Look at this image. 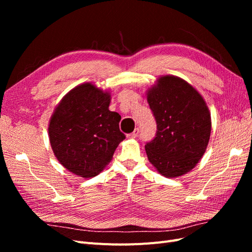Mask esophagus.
Wrapping results in <instances>:
<instances>
[{"label": "esophagus", "instance_id": "obj_1", "mask_svg": "<svg viewBox=\"0 0 252 252\" xmlns=\"http://www.w3.org/2000/svg\"><path fill=\"white\" fill-rule=\"evenodd\" d=\"M139 132H140L139 128H135L133 132H131V133H129V134H127V135H126V136H127V139H135L136 136H138Z\"/></svg>", "mask_w": 252, "mask_h": 252}]
</instances>
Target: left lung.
Here are the masks:
<instances>
[{"label":"left lung","instance_id":"obj_1","mask_svg":"<svg viewBox=\"0 0 252 252\" xmlns=\"http://www.w3.org/2000/svg\"><path fill=\"white\" fill-rule=\"evenodd\" d=\"M147 102L158 128L145 145L149 162L166 178L181 177L194 168L208 146V106L193 86L174 75L159 77L147 91Z\"/></svg>","mask_w":252,"mask_h":252}]
</instances>
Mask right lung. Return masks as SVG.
<instances>
[{"mask_svg": "<svg viewBox=\"0 0 252 252\" xmlns=\"http://www.w3.org/2000/svg\"><path fill=\"white\" fill-rule=\"evenodd\" d=\"M110 93L93 83L71 89L53 111L48 134L53 154L67 170L94 178L108 165L125 139L121 116L109 110Z\"/></svg>", "mask_w": 252, "mask_h": 252, "instance_id": "right-lung-1", "label": "right lung"}]
</instances>
